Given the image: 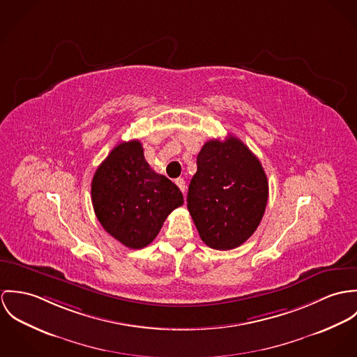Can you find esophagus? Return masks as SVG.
I'll list each match as a JSON object with an SVG mask.
<instances>
[{
  "instance_id": "esophagus-1",
  "label": "esophagus",
  "mask_w": 357,
  "mask_h": 357,
  "mask_svg": "<svg viewBox=\"0 0 357 357\" xmlns=\"http://www.w3.org/2000/svg\"><path fill=\"white\" fill-rule=\"evenodd\" d=\"M175 183H176V186L181 189V192H182V193H185V192H186V183H185V181H183L182 178H178V179L175 181Z\"/></svg>"
}]
</instances>
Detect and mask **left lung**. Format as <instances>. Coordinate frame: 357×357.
<instances>
[{
    "label": "left lung",
    "instance_id": "left-lung-1",
    "mask_svg": "<svg viewBox=\"0 0 357 357\" xmlns=\"http://www.w3.org/2000/svg\"><path fill=\"white\" fill-rule=\"evenodd\" d=\"M267 199V175L241 139L230 135L204 144L188 192V209L204 243L218 250L242 245L259 227Z\"/></svg>",
    "mask_w": 357,
    "mask_h": 357
}]
</instances>
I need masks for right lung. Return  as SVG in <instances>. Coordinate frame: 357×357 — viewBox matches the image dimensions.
Instances as JSON below:
<instances>
[{"instance_id": "add662e5", "label": "right lung", "mask_w": 357, "mask_h": 357, "mask_svg": "<svg viewBox=\"0 0 357 357\" xmlns=\"http://www.w3.org/2000/svg\"><path fill=\"white\" fill-rule=\"evenodd\" d=\"M91 202L104 230L130 249L148 246L183 204L179 188L155 172L137 139L121 142L97 168Z\"/></svg>"}]
</instances>
